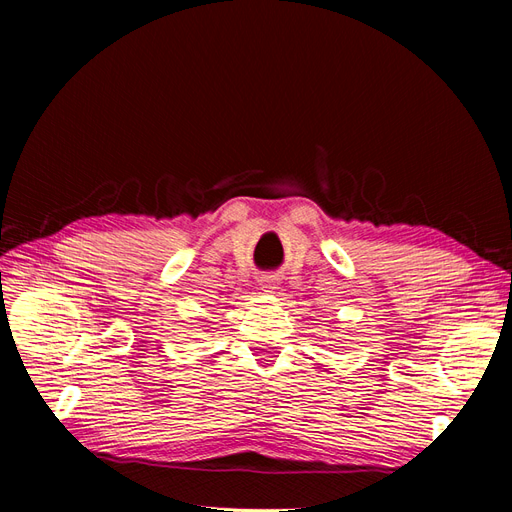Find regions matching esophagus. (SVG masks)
I'll use <instances>...</instances> for the list:
<instances>
[{
  "label": "esophagus",
  "instance_id": "34e87169",
  "mask_svg": "<svg viewBox=\"0 0 512 512\" xmlns=\"http://www.w3.org/2000/svg\"><path fill=\"white\" fill-rule=\"evenodd\" d=\"M260 286L265 288L267 292H273V290L277 288V280H275V275H262V277H260Z\"/></svg>",
  "mask_w": 512,
  "mask_h": 512
}]
</instances>
